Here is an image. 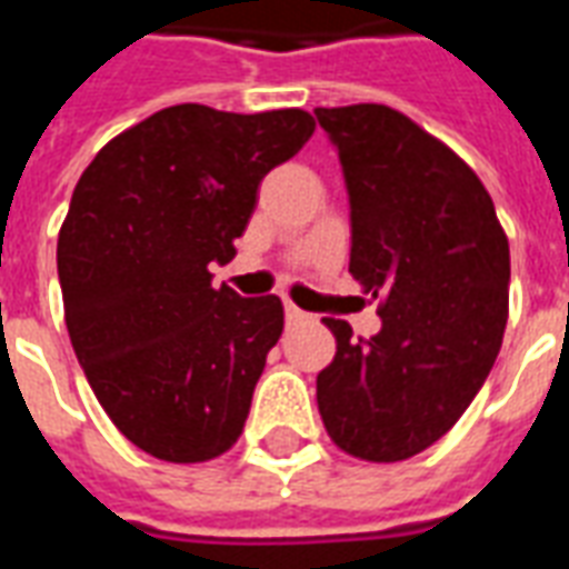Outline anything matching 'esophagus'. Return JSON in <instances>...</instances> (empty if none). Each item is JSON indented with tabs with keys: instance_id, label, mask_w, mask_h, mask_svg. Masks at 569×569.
I'll list each match as a JSON object with an SVG mask.
<instances>
[{
	"instance_id": "34e87169",
	"label": "esophagus",
	"mask_w": 569,
	"mask_h": 569,
	"mask_svg": "<svg viewBox=\"0 0 569 569\" xmlns=\"http://www.w3.org/2000/svg\"><path fill=\"white\" fill-rule=\"evenodd\" d=\"M305 317H308L305 310L296 308L292 301H286V320H289V322H298V320H305Z\"/></svg>"
}]
</instances>
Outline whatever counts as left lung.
I'll use <instances>...</instances> for the list:
<instances>
[{
    "label": "left lung",
    "instance_id": "8db88e82",
    "mask_svg": "<svg viewBox=\"0 0 569 569\" xmlns=\"http://www.w3.org/2000/svg\"><path fill=\"white\" fill-rule=\"evenodd\" d=\"M338 146L350 194V273L381 298V332L322 320L335 359L317 406L341 451L399 463L460 420L500 353L509 240L472 167L381 103L313 112Z\"/></svg>",
    "mask_w": 569,
    "mask_h": 569
}]
</instances>
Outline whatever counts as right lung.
Wrapping results in <instances>:
<instances>
[{
	"label": "right lung",
	"mask_w": 569,
	"mask_h": 569,
	"mask_svg": "<svg viewBox=\"0 0 569 569\" xmlns=\"http://www.w3.org/2000/svg\"><path fill=\"white\" fill-rule=\"evenodd\" d=\"M305 109L256 116L182 103L109 140L81 173L57 273L72 350L121 436L203 463L243 432L283 301L212 289L256 191L313 133Z\"/></svg>",
	"instance_id": "right-lung-1"
}]
</instances>
